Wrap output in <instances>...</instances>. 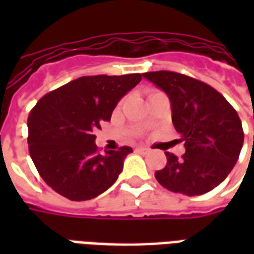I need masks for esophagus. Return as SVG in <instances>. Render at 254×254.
Returning a JSON list of instances; mask_svg holds the SVG:
<instances>
[{
  "instance_id": "obj_1",
  "label": "esophagus",
  "mask_w": 254,
  "mask_h": 254,
  "mask_svg": "<svg viewBox=\"0 0 254 254\" xmlns=\"http://www.w3.org/2000/svg\"><path fill=\"white\" fill-rule=\"evenodd\" d=\"M136 151L140 152V154H148L149 152V149L145 148V147H138V148H136Z\"/></svg>"
}]
</instances>
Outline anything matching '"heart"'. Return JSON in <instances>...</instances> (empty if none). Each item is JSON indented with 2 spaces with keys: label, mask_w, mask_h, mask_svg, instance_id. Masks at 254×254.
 <instances>
[{
  "label": "heart",
  "mask_w": 254,
  "mask_h": 254,
  "mask_svg": "<svg viewBox=\"0 0 254 254\" xmlns=\"http://www.w3.org/2000/svg\"><path fill=\"white\" fill-rule=\"evenodd\" d=\"M155 92H156V91H151V92H149V94H148V96H151V95L155 94Z\"/></svg>",
  "instance_id": "obj_1"
}]
</instances>
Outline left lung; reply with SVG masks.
Instances as JSON below:
<instances>
[{"instance_id": "left-lung-1", "label": "left lung", "mask_w": 254, "mask_h": 254, "mask_svg": "<svg viewBox=\"0 0 254 254\" xmlns=\"http://www.w3.org/2000/svg\"><path fill=\"white\" fill-rule=\"evenodd\" d=\"M171 102L173 125L185 154L166 152L165 169L155 178L167 190L198 196L212 190L238 160L244 144L242 124L234 107L211 85L170 70L144 73Z\"/></svg>"}]
</instances>
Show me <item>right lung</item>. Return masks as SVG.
I'll return each instance as SVG.
<instances>
[{"label": "right lung", "instance_id": "add662e5", "mask_svg": "<svg viewBox=\"0 0 254 254\" xmlns=\"http://www.w3.org/2000/svg\"><path fill=\"white\" fill-rule=\"evenodd\" d=\"M143 74L84 76L39 99L28 116V149L39 176L72 201L99 196L117 181L130 147L100 154L94 133Z\"/></svg>", "mask_w": 254, "mask_h": 254}]
</instances>
